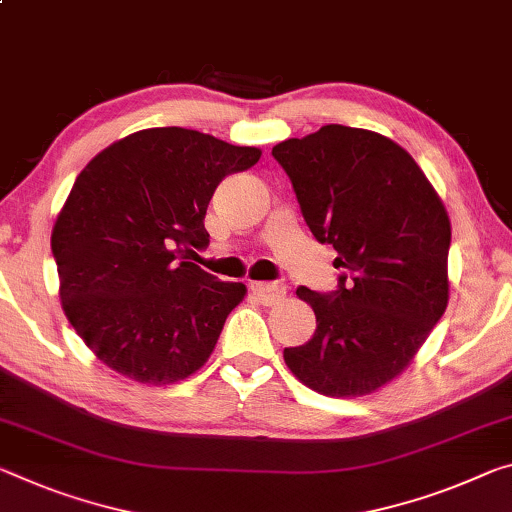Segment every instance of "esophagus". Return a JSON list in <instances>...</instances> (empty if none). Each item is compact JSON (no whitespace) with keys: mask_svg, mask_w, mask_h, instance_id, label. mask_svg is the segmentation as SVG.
Here are the masks:
<instances>
[{"mask_svg":"<svg viewBox=\"0 0 512 512\" xmlns=\"http://www.w3.org/2000/svg\"><path fill=\"white\" fill-rule=\"evenodd\" d=\"M250 291H253V296L262 305H275L285 298L287 287L282 285V282H253V285H250Z\"/></svg>","mask_w":512,"mask_h":512,"instance_id":"34e87169","label":"esophagus"}]
</instances>
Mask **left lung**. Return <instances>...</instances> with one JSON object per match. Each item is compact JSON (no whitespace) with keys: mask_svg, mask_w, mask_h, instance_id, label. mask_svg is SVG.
<instances>
[{"mask_svg":"<svg viewBox=\"0 0 512 512\" xmlns=\"http://www.w3.org/2000/svg\"><path fill=\"white\" fill-rule=\"evenodd\" d=\"M307 227L337 250V289L298 287L310 342L285 348L291 373L326 396H360L408 367L449 300L451 223L401 145L369 129L326 125L273 148Z\"/></svg>","mask_w":512,"mask_h":512,"instance_id":"8db88e82","label":"left lung"}]
</instances>
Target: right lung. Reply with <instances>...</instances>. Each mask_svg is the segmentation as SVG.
Returning <instances> with one entry per match:
<instances>
[{"mask_svg": "<svg viewBox=\"0 0 512 512\" xmlns=\"http://www.w3.org/2000/svg\"><path fill=\"white\" fill-rule=\"evenodd\" d=\"M259 157L196 129L152 127L88 161L54 223L52 255L63 312L97 360L145 385L207 362L246 285L184 253L209 243L216 186Z\"/></svg>", "mask_w": 512, "mask_h": 512, "instance_id": "add662e5", "label": "right lung"}]
</instances>
